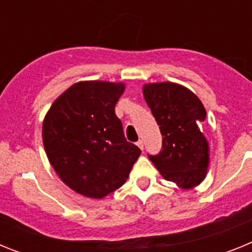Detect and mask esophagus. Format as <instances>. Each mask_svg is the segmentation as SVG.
I'll return each mask as SVG.
<instances>
[{"label": "esophagus", "mask_w": 252, "mask_h": 252, "mask_svg": "<svg viewBox=\"0 0 252 252\" xmlns=\"http://www.w3.org/2000/svg\"><path fill=\"white\" fill-rule=\"evenodd\" d=\"M136 145L139 146V148L141 149V150H144V142H142V140H139V141L136 142Z\"/></svg>", "instance_id": "34e87169"}]
</instances>
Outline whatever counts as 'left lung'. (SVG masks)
I'll return each instance as SVG.
<instances>
[{
    "instance_id": "1",
    "label": "left lung",
    "mask_w": 252,
    "mask_h": 252,
    "mask_svg": "<svg viewBox=\"0 0 252 252\" xmlns=\"http://www.w3.org/2000/svg\"><path fill=\"white\" fill-rule=\"evenodd\" d=\"M142 93L162 135V149L149 155L161 177L180 188L201 184L209 165V145L199 125L206 108L190 90L171 82L149 83Z\"/></svg>"
}]
</instances>
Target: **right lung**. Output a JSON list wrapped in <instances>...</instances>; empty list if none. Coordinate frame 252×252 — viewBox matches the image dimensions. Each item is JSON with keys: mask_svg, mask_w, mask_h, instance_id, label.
Returning <instances> with one entry per match:
<instances>
[{"mask_svg": "<svg viewBox=\"0 0 252 252\" xmlns=\"http://www.w3.org/2000/svg\"><path fill=\"white\" fill-rule=\"evenodd\" d=\"M124 83L84 81L53 102L43 122L46 157L74 192L102 199L125 184L141 150L125 139L115 106Z\"/></svg>", "mask_w": 252, "mask_h": 252, "instance_id": "add662e5", "label": "right lung"}]
</instances>
